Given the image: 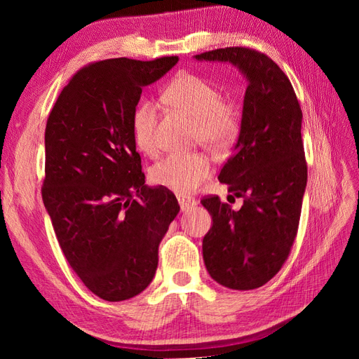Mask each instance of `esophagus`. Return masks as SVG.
<instances>
[{"label": "esophagus", "mask_w": 359, "mask_h": 359, "mask_svg": "<svg viewBox=\"0 0 359 359\" xmlns=\"http://www.w3.org/2000/svg\"><path fill=\"white\" fill-rule=\"evenodd\" d=\"M178 202H180V206H181V211H189L190 208H193L194 205H198L196 199L187 198V196H180Z\"/></svg>", "instance_id": "esophagus-1"}]
</instances>
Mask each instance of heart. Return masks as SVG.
Returning a JSON list of instances; mask_svg holds the SVG:
<instances>
[{"label":"heart","instance_id":"heart-1","mask_svg":"<svg viewBox=\"0 0 359 359\" xmlns=\"http://www.w3.org/2000/svg\"><path fill=\"white\" fill-rule=\"evenodd\" d=\"M165 99L177 109L196 119L194 140L214 151L229 148L240 135L241 119L236 106L223 100L217 86L203 76L180 72L165 90ZM156 107L151 102L136 106L132 116V130L136 147L145 154L156 153ZM211 161L202 153L170 154L157 161L149 170L156 186L178 194L198 190L211 175Z\"/></svg>","mask_w":359,"mask_h":359}]
</instances>
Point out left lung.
<instances>
[{
  "instance_id": "8db88e82",
  "label": "left lung",
  "mask_w": 359,
  "mask_h": 359,
  "mask_svg": "<svg viewBox=\"0 0 359 359\" xmlns=\"http://www.w3.org/2000/svg\"><path fill=\"white\" fill-rule=\"evenodd\" d=\"M196 60L229 61L248 82L235 153L219 175L244 203L233 211L215 194L201 201L212 215L202 250L217 283L256 289L283 266L298 232L307 186L301 106L285 72L256 49H214Z\"/></svg>"
}]
</instances>
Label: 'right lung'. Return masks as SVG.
Instances as JSON below:
<instances>
[{
	"label": "right lung",
	"instance_id": "right-lung-1",
	"mask_svg": "<svg viewBox=\"0 0 359 359\" xmlns=\"http://www.w3.org/2000/svg\"><path fill=\"white\" fill-rule=\"evenodd\" d=\"M177 62H91L72 76L48 118L43 202L72 269L104 301L133 298L151 283L158 244L180 212L170 190L145 184L132 130L142 88Z\"/></svg>",
	"mask_w": 359,
	"mask_h": 359
}]
</instances>
